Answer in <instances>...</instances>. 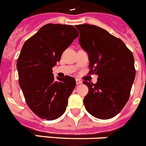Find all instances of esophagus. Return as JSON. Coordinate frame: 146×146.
Here are the masks:
<instances>
[{
    "label": "esophagus",
    "mask_w": 146,
    "mask_h": 146,
    "mask_svg": "<svg viewBox=\"0 0 146 146\" xmlns=\"http://www.w3.org/2000/svg\"><path fill=\"white\" fill-rule=\"evenodd\" d=\"M76 82L77 84H80L82 83V81H81L80 79H78V78H76Z\"/></svg>",
    "instance_id": "obj_1"
}]
</instances>
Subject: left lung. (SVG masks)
Returning <instances> with one entry per match:
<instances>
[{"label":"left lung","mask_w":146,"mask_h":146,"mask_svg":"<svg viewBox=\"0 0 146 146\" xmlns=\"http://www.w3.org/2000/svg\"><path fill=\"white\" fill-rule=\"evenodd\" d=\"M79 43L88 54L90 71L98 75V82L83 83L88 87L84 104L95 117L106 120L115 117L127 103L135 78L131 51L119 38L98 26L82 24Z\"/></svg>","instance_id":"1"}]
</instances>
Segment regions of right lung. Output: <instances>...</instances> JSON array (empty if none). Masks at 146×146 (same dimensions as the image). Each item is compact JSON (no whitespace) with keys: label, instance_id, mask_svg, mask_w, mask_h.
Returning <instances> with one entry per match:
<instances>
[{"label":"right lung","instance_id":"1","mask_svg":"<svg viewBox=\"0 0 146 146\" xmlns=\"http://www.w3.org/2000/svg\"><path fill=\"white\" fill-rule=\"evenodd\" d=\"M78 36L73 26L48 23L21 49L17 61L19 84L29 107L40 118L55 120L65 111L76 80L69 76L54 80L52 68Z\"/></svg>","mask_w":146,"mask_h":146}]
</instances>
